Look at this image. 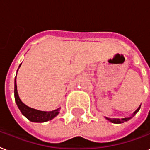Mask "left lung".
<instances>
[{
	"label": "left lung",
	"instance_id": "8db88e82",
	"mask_svg": "<svg viewBox=\"0 0 150 150\" xmlns=\"http://www.w3.org/2000/svg\"><path fill=\"white\" fill-rule=\"evenodd\" d=\"M139 109H140V106L139 107L138 109H136V111H135V112L133 113V115H132V116H130V117H128V118H124V119H111V118H107L105 117V119H108L109 122H112V123H116V124H119V123H123V122H125L128 121V120H129L130 119H132L133 116H134L135 115H136V113L138 112L139 110Z\"/></svg>",
	"mask_w": 150,
	"mask_h": 150
}]
</instances>
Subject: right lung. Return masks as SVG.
<instances>
[{"instance_id":"add662e5","label":"right lung","mask_w":150,"mask_h":150,"mask_svg":"<svg viewBox=\"0 0 150 150\" xmlns=\"http://www.w3.org/2000/svg\"><path fill=\"white\" fill-rule=\"evenodd\" d=\"M14 98H15L16 104L18 105V109H20V111L21 112V113L28 120L33 122H45L47 121H49L51 119H54L55 116H57L60 112L61 108L55 109V110L50 111V112H45V111H40L35 109H32L31 107H28L24 103H23L19 98V96H18V90H17V84H16V77L15 80H14Z\"/></svg>"}]
</instances>
